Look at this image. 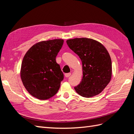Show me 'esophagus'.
Instances as JSON below:
<instances>
[{"label":"esophagus","mask_w":134,"mask_h":134,"mask_svg":"<svg viewBox=\"0 0 134 134\" xmlns=\"http://www.w3.org/2000/svg\"><path fill=\"white\" fill-rule=\"evenodd\" d=\"M71 75V73H66L65 74V77H69Z\"/></svg>","instance_id":"esophagus-1"}]
</instances>
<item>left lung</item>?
Instances as JSON below:
<instances>
[{
  "label": "left lung",
  "instance_id": "left-lung-1",
  "mask_svg": "<svg viewBox=\"0 0 134 134\" xmlns=\"http://www.w3.org/2000/svg\"><path fill=\"white\" fill-rule=\"evenodd\" d=\"M66 43L82 62L83 78L74 87L75 91L86 98L99 94L112 76L111 59L106 47L96 40L88 38L69 39Z\"/></svg>",
  "mask_w": 134,
  "mask_h": 134
}]
</instances>
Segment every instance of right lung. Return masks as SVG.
<instances>
[{
	"label": "right lung",
	"instance_id": "add662e5",
	"mask_svg": "<svg viewBox=\"0 0 134 134\" xmlns=\"http://www.w3.org/2000/svg\"><path fill=\"white\" fill-rule=\"evenodd\" d=\"M63 43L62 39L37 42L24 56L20 72L22 82L28 92L36 98L48 99L59 90L64 74L56 57Z\"/></svg>",
	"mask_w": 134,
	"mask_h": 134
}]
</instances>
